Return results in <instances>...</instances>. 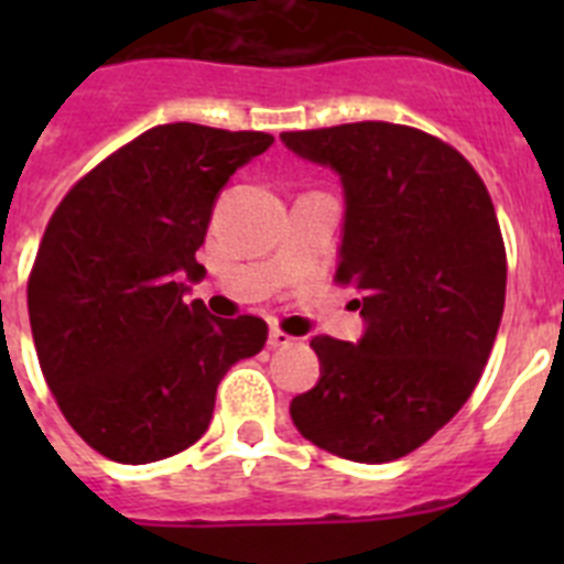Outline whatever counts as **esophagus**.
<instances>
[{"mask_svg":"<svg viewBox=\"0 0 564 564\" xmlns=\"http://www.w3.org/2000/svg\"><path fill=\"white\" fill-rule=\"evenodd\" d=\"M293 341H296V338L288 336L285 330H279V327H273L271 336H268V347H271V350H279V347H291Z\"/></svg>","mask_w":564,"mask_h":564,"instance_id":"1","label":"esophagus"}]
</instances>
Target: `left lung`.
<instances>
[{
	"label": "left lung",
	"instance_id": "8db88e82",
	"mask_svg": "<svg viewBox=\"0 0 564 564\" xmlns=\"http://www.w3.org/2000/svg\"><path fill=\"white\" fill-rule=\"evenodd\" d=\"M344 186L338 285L361 291V341L316 336L313 390L291 401L302 437L356 463L410 455L457 415L506 305V246L475 166L430 132L387 121L282 132Z\"/></svg>",
	"mask_w": 564,
	"mask_h": 564
}]
</instances>
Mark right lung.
<instances>
[{
	"label": "right lung",
	"instance_id": "1",
	"mask_svg": "<svg viewBox=\"0 0 564 564\" xmlns=\"http://www.w3.org/2000/svg\"><path fill=\"white\" fill-rule=\"evenodd\" d=\"M273 143L268 132L163 123L89 169L44 228L28 279L44 381L87 446L154 463L208 430L217 383L257 356L268 325L217 318L186 282L220 188Z\"/></svg>",
	"mask_w": 564,
	"mask_h": 564
}]
</instances>
